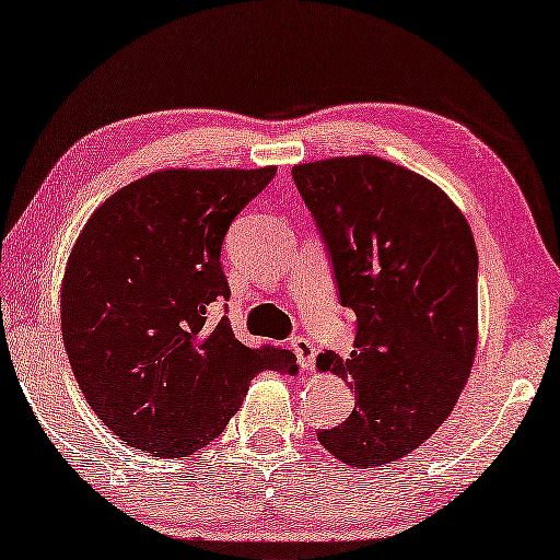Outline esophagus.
<instances>
[{"label": "esophagus", "instance_id": "1", "mask_svg": "<svg viewBox=\"0 0 560 560\" xmlns=\"http://www.w3.org/2000/svg\"><path fill=\"white\" fill-rule=\"evenodd\" d=\"M294 355H298V363L302 365V371H312L314 365V355H316V348L310 339H302V336H294L290 341Z\"/></svg>", "mask_w": 560, "mask_h": 560}]
</instances>
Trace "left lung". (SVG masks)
<instances>
[{
	"mask_svg": "<svg viewBox=\"0 0 560 560\" xmlns=\"http://www.w3.org/2000/svg\"><path fill=\"white\" fill-rule=\"evenodd\" d=\"M329 250L341 304L358 316L348 361L331 351L319 371L346 380L355 407L319 429L346 466H385L444 424L478 346V248L451 197L377 155L292 167Z\"/></svg>",
	"mask_w": 560,
	"mask_h": 560,
	"instance_id": "1",
	"label": "left lung"
}]
</instances>
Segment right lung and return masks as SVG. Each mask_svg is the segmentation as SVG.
<instances>
[{
  "label": "right lung",
  "instance_id": "obj_1",
  "mask_svg": "<svg viewBox=\"0 0 560 560\" xmlns=\"http://www.w3.org/2000/svg\"><path fill=\"white\" fill-rule=\"evenodd\" d=\"M278 167H173L121 187L70 250L60 326L84 399L155 458H185L226 429L262 371H298L284 348H248L229 316L221 244Z\"/></svg>",
  "mask_w": 560,
  "mask_h": 560
}]
</instances>
